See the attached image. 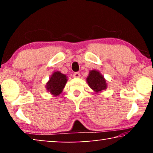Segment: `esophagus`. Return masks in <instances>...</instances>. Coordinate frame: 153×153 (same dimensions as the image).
<instances>
[{"label": "esophagus", "instance_id": "34e87169", "mask_svg": "<svg viewBox=\"0 0 153 153\" xmlns=\"http://www.w3.org/2000/svg\"><path fill=\"white\" fill-rule=\"evenodd\" d=\"M74 76L75 78H79V77H80V73L76 72H74Z\"/></svg>", "mask_w": 153, "mask_h": 153}]
</instances>
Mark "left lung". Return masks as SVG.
<instances>
[{
  "label": "left lung",
  "mask_w": 153,
  "mask_h": 153,
  "mask_svg": "<svg viewBox=\"0 0 153 153\" xmlns=\"http://www.w3.org/2000/svg\"><path fill=\"white\" fill-rule=\"evenodd\" d=\"M87 82L89 86L95 92H101L107 87L104 76L96 70H92L89 72L87 78Z\"/></svg>",
  "instance_id": "obj_1"
}]
</instances>
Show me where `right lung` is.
I'll return each instance as SVG.
<instances>
[{"label":"right lung","mask_w":153,"mask_h":153,"mask_svg":"<svg viewBox=\"0 0 153 153\" xmlns=\"http://www.w3.org/2000/svg\"><path fill=\"white\" fill-rule=\"evenodd\" d=\"M68 81L65 75L60 72H54L47 83V89L52 95L57 96L62 93Z\"/></svg>","instance_id":"add662e5"}]
</instances>
